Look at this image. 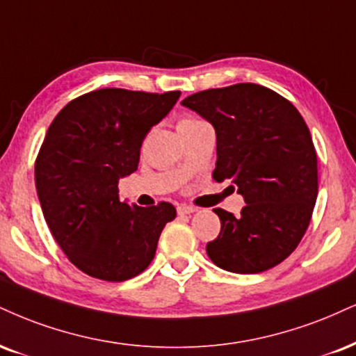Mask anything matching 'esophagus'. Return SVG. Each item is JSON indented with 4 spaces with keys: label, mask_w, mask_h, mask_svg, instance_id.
Wrapping results in <instances>:
<instances>
[{
    "label": "esophagus",
    "mask_w": 356,
    "mask_h": 356,
    "mask_svg": "<svg viewBox=\"0 0 356 356\" xmlns=\"http://www.w3.org/2000/svg\"><path fill=\"white\" fill-rule=\"evenodd\" d=\"M195 212V207H191V205H179L177 213L179 216H191V213Z\"/></svg>",
    "instance_id": "obj_1"
}]
</instances>
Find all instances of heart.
I'll use <instances>...</instances> for the list:
<instances>
[{
  "label": "heart",
  "instance_id": "b5f03b06",
  "mask_svg": "<svg viewBox=\"0 0 356 356\" xmlns=\"http://www.w3.org/2000/svg\"><path fill=\"white\" fill-rule=\"evenodd\" d=\"M194 122H199V119H195V118H184V119H181V122H179V126H184V124H194Z\"/></svg>",
  "mask_w": 356,
  "mask_h": 356
}]
</instances>
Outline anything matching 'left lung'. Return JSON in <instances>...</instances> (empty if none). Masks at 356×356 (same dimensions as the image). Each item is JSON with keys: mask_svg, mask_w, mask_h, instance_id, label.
I'll return each instance as SVG.
<instances>
[{"mask_svg": "<svg viewBox=\"0 0 356 356\" xmlns=\"http://www.w3.org/2000/svg\"><path fill=\"white\" fill-rule=\"evenodd\" d=\"M181 104L213 126V179L232 182L247 204L238 217L213 211L222 227L207 243L209 259L234 273H260L284 262L300 243L318 194L316 152L300 113L252 83L195 92Z\"/></svg>", "mask_w": 356, "mask_h": 356, "instance_id": "left-lung-1", "label": "left lung"}]
</instances>
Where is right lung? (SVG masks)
<instances>
[{"instance_id": "add662e5", "label": "right lung", "mask_w": 356, "mask_h": 356, "mask_svg": "<svg viewBox=\"0 0 356 356\" xmlns=\"http://www.w3.org/2000/svg\"><path fill=\"white\" fill-rule=\"evenodd\" d=\"M181 91L106 88L76 97L51 122L34 175L51 234L79 270L108 282L139 275L159 235L175 219L172 204L119 200V179L137 170L140 145Z\"/></svg>"}]
</instances>
